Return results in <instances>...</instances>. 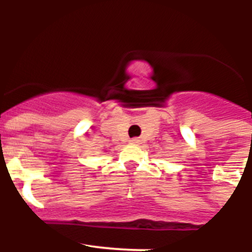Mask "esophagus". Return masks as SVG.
I'll return each instance as SVG.
<instances>
[{
  "label": "esophagus",
  "mask_w": 252,
  "mask_h": 252,
  "mask_svg": "<svg viewBox=\"0 0 252 252\" xmlns=\"http://www.w3.org/2000/svg\"><path fill=\"white\" fill-rule=\"evenodd\" d=\"M130 143L131 144H139L140 139L139 138H133V139H130Z\"/></svg>",
  "instance_id": "esophagus-1"
}]
</instances>
